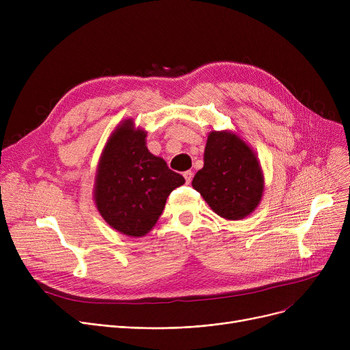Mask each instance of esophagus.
<instances>
[{"mask_svg": "<svg viewBox=\"0 0 350 350\" xmlns=\"http://www.w3.org/2000/svg\"><path fill=\"white\" fill-rule=\"evenodd\" d=\"M183 176H185L187 185H190L191 180H193V172H191V170H187V172H185V174H183Z\"/></svg>", "mask_w": 350, "mask_h": 350, "instance_id": "esophagus-1", "label": "esophagus"}]
</instances>
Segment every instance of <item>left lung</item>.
I'll return each instance as SVG.
<instances>
[{"mask_svg": "<svg viewBox=\"0 0 350 350\" xmlns=\"http://www.w3.org/2000/svg\"><path fill=\"white\" fill-rule=\"evenodd\" d=\"M211 210L226 219H241L258 207L264 193V174L251 147L238 135L210 132L204 167L193 178Z\"/></svg>", "mask_w": 350, "mask_h": 350, "instance_id": "8db88e82", "label": "left lung"}]
</instances>
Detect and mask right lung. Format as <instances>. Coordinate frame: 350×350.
I'll use <instances>...</instances> for the list:
<instances>
[{"label": "right lung", "mask_w": 350, "mask_h": 350, "mask_svg": "<svg viewBox=\"0 0 350 350\" xmlns=\"http://www.w3.org/2000/svg\"><path fill=\"white\" fill-rule=\"evenodd\" d=\"M146 132L132 119L110 135L99 159L95 203L105 221L129 237H143L161 215L170 193L186 183L147 150Z\"/></svg>", "instance_id": "right-lung-1"}]
</instances>
